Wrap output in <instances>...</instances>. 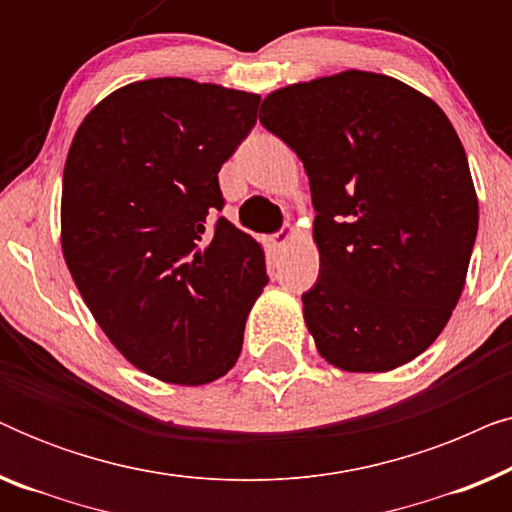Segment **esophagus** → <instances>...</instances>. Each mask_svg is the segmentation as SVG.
I'll return each instance as SVG.
<instances>
[{
    "mask_svg": "<svg viewBox=\"0 0 512 512\" xmlns=\"http://www.w3.org/2000/svg\"><path fill=\"white\" fill-rule=\"evenodd\" d=\"M291 240H293V228L284 226L282 230H279V233L272 235L270 242H272V247H275V249H284Z\"/></svg>",
    "mask_w": 512,
    "mask_h": 512,
    "instance_id": "obj_1",
    "label": "esophagus"
}]
</instances>
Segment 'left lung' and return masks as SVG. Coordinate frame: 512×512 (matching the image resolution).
I'll use <instances>...</instances> for the list:
<instances>
[{
	"label": "left lung",
	"instance_id": "obj_1",
	"mask_svg": "<svg viewBox=\"0 0 512 512\" xmlns=\"http://www.w3.org/2000/svg\"><path fill=\"white\" fill-rule=\"evenodd\" d=\"M261 125L303 160L319 277L303 293L319 354L382 373L424 352L466 282L478 198L443 109L373 72L275 90Z\"/></svg>",
	"mask_w": 512,
	"mask_h": 512
}]
</instances>
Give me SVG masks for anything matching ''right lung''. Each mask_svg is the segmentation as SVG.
I'll list each match as a JSON object with an SVG mask.
<instances>
[{
    "instance_id": "add662e5",
    "label": "right lung",
    "mask_w": 512,
    "mask_h": 512,
    "mask_svg": "<svg viewBox=\"0 0 512 512\" xmlns=\"http://www.w3.org/2000/svg\"><path fill=\"white\" fill-rule=\"evenodd\" d=\"M261 97L191 79L130 83L76 130L62 174V254L118 352L174 384H207L242 352L268 284L254 237L219 216V170Z\"/></svg>"
}]
</instances>
